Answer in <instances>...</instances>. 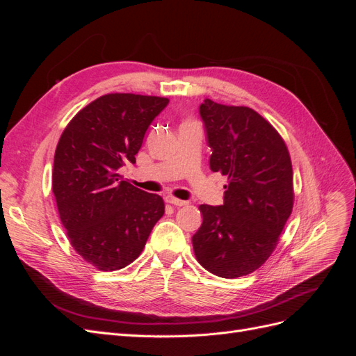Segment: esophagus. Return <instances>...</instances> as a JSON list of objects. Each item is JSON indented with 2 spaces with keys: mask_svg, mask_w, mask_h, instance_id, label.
Wrapping results in <instances>:
<instances>
[{
  "mask_svg": "<svg viewBox=\"0 0 356 356\" xmlns=\"http://www.w3.org/2000/svg\"><path fill=\"white\" fill-rule=\"evenodd\" d=\"M166 202L168 203H170V204H174V207H184V204H187L188 202L187 200H179V199H175V197H166Z\"/></svg>",
  "mask_w": 356,
  "mask_h": 356,
  "instance_id": "1",
  "label": "esophagus"
}]
</instances>
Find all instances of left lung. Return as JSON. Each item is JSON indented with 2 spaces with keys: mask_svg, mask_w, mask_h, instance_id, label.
Listing matches in <instances>:
<instances>
[{
  "mask_svg": "<svg viewBox=\"0 0 356 356\" xmlns=\"http://www.w3.org/2000/svg\"><path fill=\"white\" fill-rule=\"evenodd\" d=\"M199 114L212 149L209 168L229 184L221 207H199L203 222L193 250L208 272L245 276L270 257L293 211L289 153L275 127L248 106L204 99Z\"/></svg>",
  "mask_w": 356,
  "mask_h": 356,
  "instance_id": "obj_1",
  "label": "left lung"
}]
</instances>
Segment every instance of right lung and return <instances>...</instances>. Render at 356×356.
Masks as SVG:
<instances>
[{
  "instance_id": "add662e5",
  "label": "right lung",
  "mask_w": 356,
  "mask_h": 356,
  "mask_svg": "<svg viewBox=\"0 0 356 356\" xmlns=\"http://www.w3.org/2000/svg\"><path fill=\"white\" fill-rule=\"evenodd\" d=\"M169 99L110 93L77 113L63 131L53 163L51 190L72 248L98 270L113 272L136 260L163 199L117 174L135 156Z\"/></svg>"
}]
</instances>
